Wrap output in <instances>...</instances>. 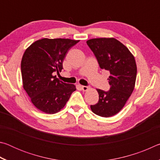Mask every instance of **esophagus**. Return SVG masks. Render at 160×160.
<instances>
[{
	"label": "esophagus",
	"instance_id": "34e87169",
	"mask_svg": "<svg viewBox=\"0 0 160 160\" xmlns=\"http://www.w3.org/2000/svg\"><path fill=\"white\" fill-rule=\"evenodd\" d=\"M81 88H82V90L84 91V92H85V91H88L89 89H90V88H89V87H88V86H81Z\"/></svg>",
	"mask_w": 160,
	"mask_h": 160
}]
</instances>
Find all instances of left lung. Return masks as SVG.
<instances>
[{
	"label": "left lung",
	"instance_id": "obj_1",
	"mask_svg": "<svg viewBox=\"0 0 160 160\" xmlns=\"http://www.w3.org/2000/svg\"><path fill=\"white\" fill-rule=\"evenodd\" d=\"M87 44L96 56L100 68L110 73V90L104 92L97 89L99 102L91 105V110L102 117H111L123 109L134 90L137 75L135 58L115 38L92 39Z\"/></svg>",
	"mask_w": 160,
	"mask_h": 160
}]
</instances>
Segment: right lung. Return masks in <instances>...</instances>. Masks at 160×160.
Here are the masks:
<instances>
[{
    "label": "right lung",
    "instance_id": "1",
    "mask_svg": "<svg viewBox=\"0 0 160 160\" xmlns=\"http://www.w3.org/2000/svg\"><path fill=\"white\" fill-rule=\"evenodd\" d=\"M79 40L44 39L37 40L25 50L21 61L23 88L35 107L53 114L63 109L76 88L56 78L66 54Z\"/></svg>",
    "mask_w": 160,
    "mask_h": 160
}]
</instances>
